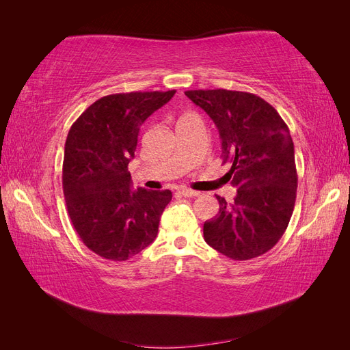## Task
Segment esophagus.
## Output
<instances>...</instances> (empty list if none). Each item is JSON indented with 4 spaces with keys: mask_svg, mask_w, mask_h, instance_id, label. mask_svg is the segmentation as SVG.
<instances>
[{
    "mask_svg": "<svg viewBox=\"0 0 350 350\" xmlns=\"http://www.w3.org/2000/svg\"><path fill=\"white\" fill-rule=\"evenodd\" d=\"M179 194L184 196V197H198L200 196L198 191H194V189H189V188L179 189Z\"/></svg>",
    "mask_w": 350,
    "mask_h": 350,
    "instance_id": "obj_1",
    "label": "esophagus"
}]
</instances>
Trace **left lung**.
Returning <instances> with one entry per match:
<instances>
[{
  "label": "left lung",
  "mask_w": 350,
  "mask_h": 350,
  "mask_svg": "<svg viewBox=\"0 0 350 350\" xmlns=\"http://www.w3.org/2000/svg\"><path fill=\"white\" fill-rule=\"evenodd\" d=\"M187 96L216 124L225 175L237 187L234 203L216 196L219 213L204 221V241L232 260L271 250L289 225L298 175L288 125L257 94L237 90H188Z\"/></svg>",
  "instance_id": "left-lung-1"
}]
</instances>
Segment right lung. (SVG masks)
Returning <instances> with one entry per match:
<instances>
[{
	"instance_id": "1",
	"label": "right lung",
	"mask_w": 350,
	"mask_h": 350,
	"mask_svg": "<svg viewBox=\"0 0 350 350\" xmlns=\"http://www.w3.org/2000/svg\"><path fill=\"white\" fill-rule=\"evenodd\" d=\"M176 90L103 96L71 125L62 163V189L71 224L98 256L125 261L156 239L172 200L169 189H131L129 163L142 124Z\"/></svg>"
}]
</instances>
